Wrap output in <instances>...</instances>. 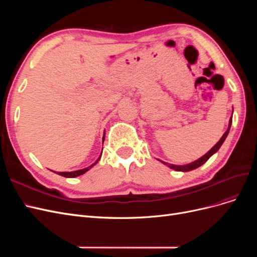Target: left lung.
<instances>
[{
    "label": "left lung",
    "instance_id": "1",
    "mask_svg": "<svg viewBox=\"0 0 257 257\" xmlns=\"http://www.w3.org/2000/svg\"><path fill=\"white\" fill-rule=\"evenodd\" d=\"M232 116V115H231ZM231 118L229 119V125H228V128H227V131L225 132V133L223 134V136L221 137V139L219 142H217V144L212 148L211 150L210 151H208L204 157H201L200 159H198L197 161H195V162H193V163H191V164H188V165H182V166H176V165H172V164H167V163H165V162H163L164 163L165 165H167V166H169L170 168L172 169H175V170H178V172H190V170H193V169H196L197 167H199V166H201L203 164H205V163L209 160V158L211 157L212 154H214L217 150L220 149V147L222 146V144L224 143V141H225V138L227 137V135H228V132H229V130H230V125H231Z\"/></svg>",
    "mask_w": 257,
    "mask_h": 257
}]
</instances>
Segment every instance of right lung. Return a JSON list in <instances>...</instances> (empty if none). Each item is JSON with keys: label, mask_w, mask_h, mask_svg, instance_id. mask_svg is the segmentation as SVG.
<instances>
[{"label": "right lung", "mask_w": 257, "mask_h": 257, "mask_svg": "<svg viewBox=\"0 0 257 257\" xmlns=\"http://www.w3.org/2000/svg\"><path fill=\"white\" fill-rule=\"evenodd\" d=\"M102 155V154H100ZM100 158V157H99ZM99 158L96 160V162L94 163V164H92V165H90L89 167H87V168H83V169H79V170H75V172H67V173H56V174H58V175H60V176H63V177H65V178H74V177H78V176H80V175H83L85 172H88V170L91 168V167H93L94 166L96 163L98 162V160H99Z\"/></svg>", "instance_id": "obj_1"}]
</instances>
